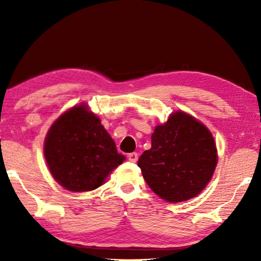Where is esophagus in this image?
Instances as JSON below:
<instances>
[{"instance_id": "34e87169", "label": "esophagus", "mask_w": 261, "mask_h": 261, "mask_svg": "<svg viewBox=\"0 0 261 261\" xmlns=\"http://www.w3.org/2000/svg\"><path fill=\"white\" fill-rule=\"evenodd\" d=\"M127 159H129L130 162H136L137 160H138V154H137L136 152H132L130 154H127Z\"/></svg>"}]
</instances>
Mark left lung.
<instances>
[{"mask_svg":"<svg viewBox=\"0 0 261 261\" xmlns=\"http://www.w3.org/2000/svg\"><path fill=\"white\" fill-rule=\"evenodd\" d=\"M218 152L210 130L184 112L173 113L152 134L138 160L144 179L162 199L180 202L199 194L214 174Z\"/></svg>","mask_w":261,"mask_h":261,"instance_id":"obj_1","label":"left lung"}]
</instances>
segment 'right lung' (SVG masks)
<instances>
[{
  "label": "right lung",
  "instance_id": "add662e5",
  "mask_svg": "<svg viewBox=\"0 0 261 261\" xmlns=\"http://www.w3.org/2000/svg\"><path fill=\"white\" fill-rule=\"evenodd\" d=\"M43 151L53 177L72 192L101 187L125 160L100 118L84 103L69 109L53 123Z\"/></svg>",
  "mask_w": 261,
  "mask_h": 261
}]
</instances>
